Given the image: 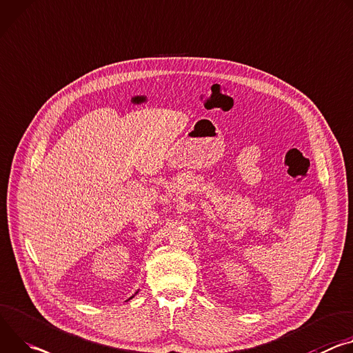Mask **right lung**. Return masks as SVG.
Masks as SVG:
<instances>
[{
  "mask_svg": "<svg viewBox=\"0 0 353 353\" xmlns=\"http://www.w3.org/2000/svg\"><path fill=\"white\" fill-rule=\"evenodd\" d=\"M132 297H134V296H132ZM132 297H131V299H132Z\"/></svg>",
  "mask_w": 353,
  "mask_h": 353,
  "instance_id": "1",
  "label": "right lung"
}]
</instances>
